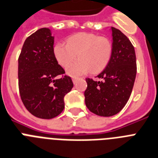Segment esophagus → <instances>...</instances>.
I'll list each match as a JSON object with an SVG mask.
<instances>
[{
    "instance_id": "1",
    "label": "esophagus",
    "mask_w": 158,
    "mask_h": 158,
    "mask_svg": "<svg viewBox=\"0 0 158 158\" xmlns=\"http://www.w3.org/2000/svg\"><path fill=\"white\" fill-rule=\"evenodd\" d=\"M77 79H78V78H77V77H73V78H72L73 83H76Z\"/></svg>"
}]
</instances>
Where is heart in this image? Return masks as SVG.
<instances>
[{"label": "heart", "instance_id": "1", "mask_svg": "<svg viewBox=\"0 0 158 158\" xmlns=\"http://www.w3.org/2000/svg\"><path fill=\"white\" fill-rule=\"evenodd\" d=\"M53 53L61 66L66 67L77 57L76 61L66 69L69 75L75 76L88 73L99 72L106 68L112 56V44L106 37L89 32L77 33L70 36L67 43L58 42Z\"/></svg>", "mask_w": 158, "mask_h": 158}]
</instances>
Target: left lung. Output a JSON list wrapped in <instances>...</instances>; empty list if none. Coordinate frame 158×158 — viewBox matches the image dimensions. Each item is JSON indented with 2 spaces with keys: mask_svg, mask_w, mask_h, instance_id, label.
Instances as JSON below:
<instances>
[{
  "mask_svg": "<svg viewBox=\"0 0 158 158\" xmlns=\"http://www.w3.org/2000/svg\"><path fill=\"white\" fill-rule=\"evenodd\" d=\"M112 56L105 70L95 81L87 78L85 104L91 112L110 117L123 108L132 92L136 75V57L134 46L121 31L111 27Z\"/></svg>",
  "mask_w": 158,
  "mask_h": 158,
  "instance_id": "left-lung-1",
  "label": "left lung"
}]
</instances>
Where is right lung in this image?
I'll list each match as a JSON object with an SVG mask.
<instances>
[{"label": "right lung", "instance_id": "1", "mask_svg": "<svg viewBox=\"0 0 158 158\" xmlns=\"http://www.w3.org/2000/svg\"><path fill=\"white\" fill-rule=\"evenodd\" d=\"M54 37L40 28L26 39L19 57V88L26 109L44 119L57 117L65 107L64 97L72 89L71 78L53 53ZM62 75L61 78H57Z\"/></svg>", "mask_w": 158, "mask_h": 158}]
</instances>
